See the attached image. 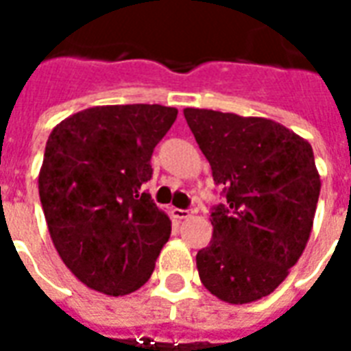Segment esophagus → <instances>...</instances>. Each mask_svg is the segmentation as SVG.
<instances>
[{
	"instance_id": "34e87169",
	"label": "esophagus",
	"mask_w": 351,
	"mask_h": 351,
	"mask_svg": "<svg viewBox=\"0 0 351 351\" xmlns=\"http://www.w3.org/2000/svg\"><path fill=\"white\" fill-rule=\"evenodd\" d=\"M194 215V210L192 209H172V216L173 218H178V220H186V218H191Z\"/></svg>"
}]
</instances>
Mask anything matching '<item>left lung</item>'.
Wrapping results in <instances>:
<instances>
[{"label": "left lung", "mask_w": 351, "mask_h": 351, "mask_svg": "<svg viewBox=\"0 0 351 351\" xmlns=\"http://www.w3.org/2000/svg\"><path fill=\"white\" fill-rule=\"evenodd\" d=\"M183 114L226 196L210 213L209 246L196 255L199 279L222 302H257L283 283L309 241L320 196L313 147L268 118Z\"/></svg>", "instance_id": "obj_1"}]
</instances>
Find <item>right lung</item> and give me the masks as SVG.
<instances>
[{"instance_id":"right-lung-1","label":"right lung","mask_w":351,"mask_h":351,"mask_svg":"<svg viewBox=\"0 0 351 351\" xmlns=\"http://www.w3.org/2000/svg\"><path fill=\"white\" fill-rule=\"evenodd\" d=\"M178 118L162 105L90 107L55 125L38 194L60 259L88 289L123 296L152 278L172 222L142 185Z\"/></svg>"}]
</instances>
